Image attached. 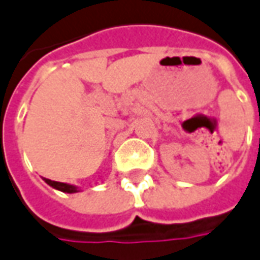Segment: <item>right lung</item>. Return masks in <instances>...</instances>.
Wrapping results in <instances>:
<instances>
[{
    "mask_svg": "<svg viewBox=\"0 0 260 260\" xmlns=\"http://www.w3.org/2000/svg\"><path fill=\"white\" fill-rule=\"evenodd\" d=\"M43 180H45V183H48L50 187H53V188L59 190V191H63V193L73 194V193H79V191H80L79 187L73 186V184H69V183L53 181V180H50V179H43Z\"/></svg>",
    "mask_w": 260,
    "mask_h": 260,
    "instance_id": "obj_1",
    "label": "right lung"
}]
</instances>
